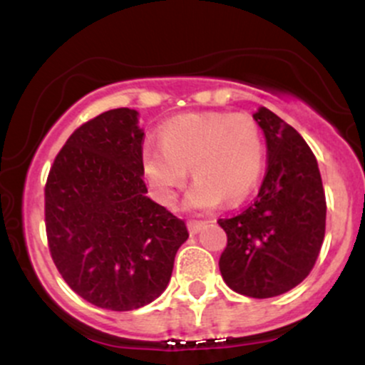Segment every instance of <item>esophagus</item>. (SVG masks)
<instances>
[{"mask_svg": "<svg viewBox=\"0 0 365 365\" xmlns=\"http://www.w3.org/2000/svg\"><path fill=\"white\" fill-rule=\"evenodd\" d=\"M207 221H199V220H190L187 223V226H188V232L192 233V235H195V233H199L200 230H202V226L206 225Z\"/></svg>", "mask_w": 365, "mask_h": 365, "instance_id": "1", "label": "esophagus"}]
</instances>
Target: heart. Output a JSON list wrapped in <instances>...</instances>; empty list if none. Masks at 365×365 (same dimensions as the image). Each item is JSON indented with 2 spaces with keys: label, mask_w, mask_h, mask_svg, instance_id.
I'll return each instance as SVG.
<instances>
[{
  "label": "heart",
  "mask_w": 365,
  "mask_h": 365,
  "mask_svg": "<svg viewBox=\"0 0 365 365\" xmlns=\"http://www.w3.org/2000/svg\"><path fill=\"white\" fill-rule=\"evenodd\" d=\"M266 163L262 130L247 113H194L166 121L159 145L142 148L140 168L154 199L173 206L190 168L192 209H212L245 199L257 187Z\"/></svg>",
  "instance_id": "1"
}]
</instances>
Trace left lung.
I'll use <instances>...</instances> for the list:
<instances>
[{
    "label": "left lung",
    "mask_w": 365,
    "mask_h": 365,
    "mask_svg": "<svg viewBox=\"0 0 365 365\" xmlns=\"http://www.w3.org/2000/svg\"><path fill=\"white\" fill-rule=\"evenodd\" d=\"M254 120L266 135V175L254 202L217 220L226 233L220 271L233 292L271 299L312 271L324 240L326 195L302 135L264 106Z\"/></svg>",
    "instance_id": "left-lung-1"
}]
</instances>
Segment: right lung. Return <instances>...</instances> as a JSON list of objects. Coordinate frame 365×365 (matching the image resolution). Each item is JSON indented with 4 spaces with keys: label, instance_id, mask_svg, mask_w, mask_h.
<instances>
[{
    "label": "right lung",
    "instance_id": "1",
    "mask_svg": "<svg viewBox=\"0 0 365 365\" xmlns=\"http://www.w3.org/2000/svg\"><path fill=\"white\" fill-rule=\"evenodd\" d=\"M139 113L118 108L81 125L54 158L44 221L54 266L96 307L133 311L168 287L185 221L150 200Z\"/></svg>",
    "mask_w": 365,
    "mask_h": 365
}]
</instances>
